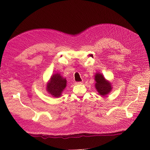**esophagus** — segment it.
Instances as JSON below:
<instances>
[{
	"label": "esophagus",
	"mask_w": 150,
	"mask_h": 150,
	"mask_svg": "<svg viewBox=\"0 0 150 150\" xmlns=\"http://www.w3.org/2000/svg\"><path fill=\"white\" fill-rule=\"evenodd\" d=\"M83 84L82 81H79V82H75V84Z\"/></svg>",
	"instance_id": "obj_1"
}]
</instances>
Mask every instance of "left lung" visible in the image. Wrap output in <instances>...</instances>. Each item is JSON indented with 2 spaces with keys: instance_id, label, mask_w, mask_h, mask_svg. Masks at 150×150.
Segmentation results:
<instances>
[{
  "instance_id": "left-lung-1",
  "label": "left lung",
  "mask_w": 150,
  "mask_h": 150,
  "mask_svg": "<svg viewBox=\"0 0 150 150\" xmlns=\"http://www.w3.org/2000/svg\"><path fill=\"white\" fill-rule=\"evenodd\" d=\"M95 81H96L95 84L96 88L100 96H105L111 91V83L106 80L101 74L97 73L95 75Z\"/></svg>"
}]
</instances>
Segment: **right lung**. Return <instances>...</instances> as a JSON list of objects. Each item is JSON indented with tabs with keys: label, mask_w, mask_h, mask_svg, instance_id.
<instances>
[{
	"label": "right lung",
	"mask_w": 150,
	"mask_h": 150,
	"mask_svg": "<svg viewBox=\"0 0 150 150\" xmlns=\"http://www.w3.org/2000/svg\"><path fill=\"white\" fill-rule=\"evenodd\" d=\"M67 81L59 74H53L47 84V91L53 97H59L66 87Z\"/></svg>",
	"instance_id": "add662e5"
}]
</instances>
